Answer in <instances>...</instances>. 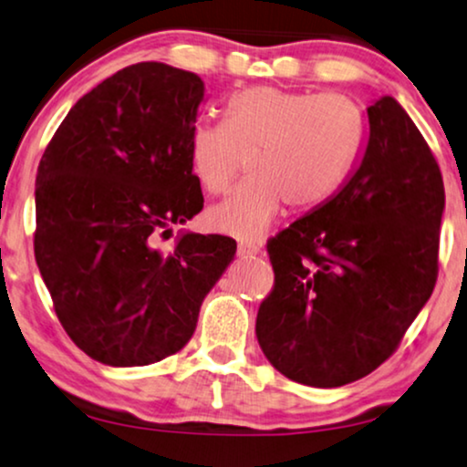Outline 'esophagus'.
Wrapping results in <instances>:
<instances>
[{
    "mask_svg": "<svg viewBox=\"0 0 467 467\" xmlns=\"http://www.w3.org/2000/svg\"><path fill=\"white\" fill-rule=\"evenodd\" d=\"M262 253V246L257 243H249V240H243V243H238V255L240 257H255Z\"/></svg>",
    "mask_w": 467,
    "mask_h": 467,
    "instance_id": "34e87169",
    "label": "esophagus"
}]
</instances>
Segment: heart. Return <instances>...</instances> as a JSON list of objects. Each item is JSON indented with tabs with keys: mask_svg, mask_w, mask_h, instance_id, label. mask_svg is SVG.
Here are the masks:
<instances>
[{
	"mask_svg": "<svg viewBox=\"0 0 467 467\" xmlns=\"http://www.w3.org/2000/svg\"><path fill=\"white\" fill-rule=\"evenodd\" d=\"M364 120L339 95L253 86L227 103V123L203 120L190 136V162L210 194H224L251 158V180L207 212V224L257 240L287 203L307 212L337 194L353 169Z\"/></svg>",
	"mask_w": 467,
	"mask_h": 467,
	"instance_id": "b5f03b06",
	"label": "heart"
}]
</instances>
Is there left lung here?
<instances>
[{
  "label": "left lung",
  "instance_id": "1",
  "mask_svg": "<svg viewBox=\"0 0 467 467\" xmlns=\"http://www.w3.org/2000/svg\"><path fill=\"white\" fill-rule=\"evenodd\" d=\"M366 151L336 197L268 243L257 342L292 381L339 388L399 348L437 281L444 180L394 97L368 108Z\"/></svg>",
  "mask_w": 467,
  "mask_h": 467
}]
</instances>
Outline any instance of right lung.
I'll list each match as a JSON object with an SVG mask.
<instances>
[{
    "instance_id": "1",
    "label": "right lung",
    "mask_w": 467,
    "mask_h": 467,
    "mask_svg": "<svg viewBox=\"0 0 467 467\" xmlns=\"http://www.w3.org/2000/svg\"><path fill=\"white\" fill-rule=\"evenodd\" d=\"M203 90L164 62L120 68L75 103L40 158L34 255L60 325L101 364L147 366L186 347L235 255L227 235L160 249L203 207L190 162Z\"/></svg>"
}]
</instances>
